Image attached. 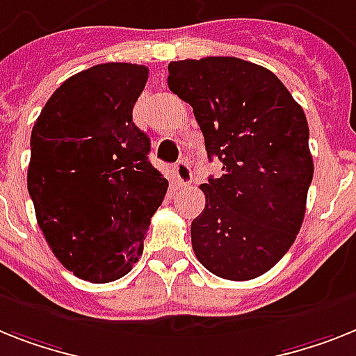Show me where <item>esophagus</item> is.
<instances>
[{
  "label": "esophagus",
  "mask_w": 356,
  "mask_h": 356,
  "mask_svg": "<svg viewBox=\"0 0 356 356\" xmlns=\"http://www.w3.org/2000/svg\"><path fill=\"white\" fill-rule=\"evenodd\" d=\"M172 172H175V181L178 185H181V187H185V185H189L193 181V171H191L189 163L185 160L178 161Z\"/></svg>",
  "instance_id": "obj_1"
}]
</instances>
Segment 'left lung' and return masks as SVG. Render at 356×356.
Wrapping results in <instances>:
<instances>
[{"instance_id":"1","label":"left lung","mask_w":356,"mask_h":356,"mask_svg":"<svg viewBox=\"0 0 356 356\" xmlns=\"http://www.w3.org/2000/svg\"><path fill=\"white\" fill-rule=\"evenodd\" d=\"M169 89L193 107L222 176L200 185L191 224L200 264L225 280L267 273L295 242L313 180L304 108L266 67L233 56L169 63Z\"/></svg>"}]
</instances>
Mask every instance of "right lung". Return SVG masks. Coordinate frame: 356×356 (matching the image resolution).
<instances>
[{"label":"right lung","mask_w":356,"mask_h":356,"mask_svg":"<svg viewBox=\"0 0 356 356\" xmlns=\"http://www.w3.org/2000/svg\"><path fill=\"white\" fill-rule=\"evenodd\" d=\"M149 69L102 63L54 90L31 134L26 187L56 258L78 278L125 277L143 251L169 181L132 122Z\"/></svg>","instance_id":"right-lung-1"}]
</instances>
